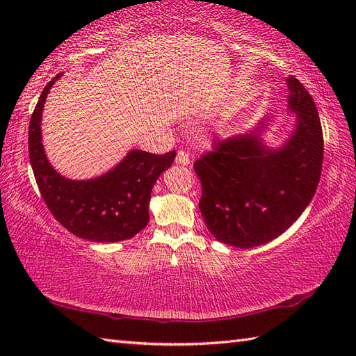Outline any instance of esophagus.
Instances as JSON below:
<instances>
[{"mask_svg":"<svg viewBox=\"0 0 356 356\" xmlns=\"http://www.w3.org/2000/svg\"><path fill=\"white\" fill-rule=\"evenodd\" d=\"M191 162H193V157H191V154L188 153V151H184V149H180L179 153H177V156H176V163H179V165H191Z\"/></svg>","mask_w":356,"mask_h":356,"instance_id":"obj_1","label":"esophagus"}]
</instances>
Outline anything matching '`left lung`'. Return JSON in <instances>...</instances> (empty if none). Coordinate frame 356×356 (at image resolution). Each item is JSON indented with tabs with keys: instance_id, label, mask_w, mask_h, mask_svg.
I'll list each match as a JSON object with an SVG mask.
<instances>
[{
	"instance_id": "1",
	"label": "left lung",
	"mask_w": 356,
	"mask_h": 356,
	"mask_svg": "<svg viewBox=\"0 0 356 356\" xmlns=\"http://www.w3.org/2000/svg\"><path fill=\"white\" fill-rule=\"evenodd\" d=\"M287 115L295 122L278 147L266 142L274 122L261 118L251 130L214 142L194 163L199 202L209 232L241 249L268 243L289 229L311 203L320 182L323 131L318 111L298 79H286Z\"/></svg>"
}]
</instances>
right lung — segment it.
Wrapping results in <instances>:
<instances>
[{
    "label": "right lung",
    "mask_w": 356,
    "mask_h": 356,
    "mask_svg": "<svg viewBox=\"0 0 356 356\" xmlns=\"http://www.w3.org/2000/svg\"><path fill=\"white\" fill-rule=\"evenodd\" d=\"M56 74L40 96L29 125V156L38 188L56 220L74 236L96 243H115L134 237L149 220L151 190L168 170L176 151L151 154L131 149L118 165L87 180L64 177L53 168L42 145L41 120Z\"/></svg>",
    "instance_id": "add662e5"
}]
</instances>
